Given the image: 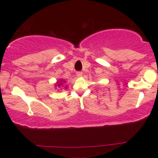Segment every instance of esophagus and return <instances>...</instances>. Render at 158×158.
<instances>
[{"label":"esophagus","mask_w":158,"mask_h":158,"mask_svg":"<svg viewBox=\"0 0 158 158\" xmlns=\"http://www.w3.org/2000/svg\"><path fill=\"white\" fill-rule=\"evenodd\" d=\"M76 75L77 77H81V76H82V75H83V73H82L81 71H78V72L76 73Z\"/></svg>","instance_id":"obj_1"}]
</instances>
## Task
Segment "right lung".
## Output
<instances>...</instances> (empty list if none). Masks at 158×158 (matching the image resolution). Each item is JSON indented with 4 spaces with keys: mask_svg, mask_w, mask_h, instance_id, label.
Returning a JSON list of instances; mask_svg holds the SVG:
<instances>
[{
    "mask_svg": "<svg viewBox=\"0 0 158 158\" xmlns=\"http://www.w3.org/2000/svg\"><path fill=\"white\" fill-rule=\"evenodd\" d=\"M62 81H63L64 83V81H60V83H58V84H57V85H58V86H60V85H61V84L63 83H62ZM58 83H59V82H58Z\"/></svg>",
    "mask_w": 158,
    "mask_h": 158,
    "instance_id": "add662e5",
    "label": "right lung"
}]
</instances>
